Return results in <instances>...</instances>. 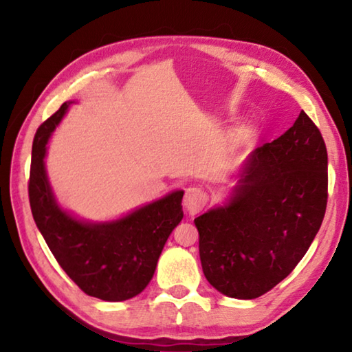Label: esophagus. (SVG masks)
Segmentation results:
<instances>
[{"mask_svg": "<svg viewBox=\"0 0 352 352\" xmlns=\"http://www.w3.org/2000/svg\"><path fill=\"white\" fill-rule=\"evenodd\" d=\"M206 201H208L206 192L197 186H190L186 189V192H184L183 205L190 216H194V214H197L204 210Z\"/></svg>", "mask_w": 352, "mask_h": 352, "instance_id": "34e87169", "label": "esophagus"}]
</instances>
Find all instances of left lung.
Masks as SVG:
<instances>
[{
  "instance_id": "obj_1",
  "label": "left lung",
  "mask_w": 352,
  "mask_h": 352,
  "mask_svg": "<svg viewBox=\"0 0 352 352\" xmlns=\"http://www.w3.org/2000/svg\"><path fill=\"white\" fill-rule=\"evenodd\" d=\"M223 205L194 220L201 269L237 300L272 290L295 269L323 222L327 152L305 111L287 132L250 153Z\"/></svg>"
}]
</instances>
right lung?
<instances>
[{
  "label": "right lung",
  "mask_w": 352,
  "mask_h": 352,
  "mask_svg": "<svg viewBox=\"0 0 352 352\" xmlns=\"http://www.w3.org/2000/svg\"><path fill=\"white\" fill-rule=\"evenodd\" d=\"M71 104L65 102L35 133L29 175L32 216L58 264L87 295L126 301L151 283L166 241L183 219L184 190L107 222H88L63 210L47 180L45 157L47 141Z\"/></svg>",
  "instance_id": "1"
}]
</instances>
